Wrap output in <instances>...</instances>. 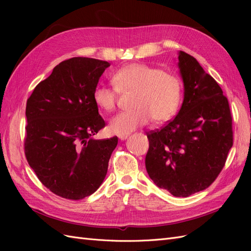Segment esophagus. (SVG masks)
Returning <instances> with one entry per match:
<instances>
[{
  "mask_svg": "<svg viewBox=\"0 0 251 251\" xmlns=\"http://www.w3.org/2000/svg\"><path fill=\"white\" fill-rule=\"evenodd\" d=\"M127 137H128V135H118V138H119L121 141H124V140L127 139Z\"/></svg>",
  "mask_w": 251,
  "mask_h": 251,
  "instance_id": "34e87169",
  "label": "esophagus"
}]
</instances>
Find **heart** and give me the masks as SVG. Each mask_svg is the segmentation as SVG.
<instances>
[{
    "label": "heart",
    "mask_w": 251,
    "mask_h": 251,
    "mask_svg": "<svg viewBox=\"0 0 251 251\" xmlns=\"http://www.w3.org/2000/svg\"><path fill=\"white\" fill-rule=\"evenodd\" d=\"M113 87L98 83L93 90V101L104 112L115 109L119 92H135L133 110L116 114L110 119V131L127 135L150 124H162L177 113L182 98V83L172 73L146 64H131L112 75Z\"/></svg>",
    "instance_id": "1"
}]
</instances>
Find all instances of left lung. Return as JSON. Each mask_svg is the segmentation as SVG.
I'll list each match as a JSON object with an SVG mask.
<instances>
[{
    "label": "left lung",
    "mask_w": 251,
    "mask_h": 251,
    "mask_svg": "<svg viewBox=\"0 0 251 251\" xmlns=\"http://www.w3.org/2000/svg\"><path fill=\"white\" fill-rule=\"evenodd\" d=\"M183 81L181 109L162 128L148 134L150 178L175 197L204 191L216 180L232 147L231 114L218 82L195 57L178 52Z\"/></svg>",
    "instance_id": "left-lung-1"
}]
</instances>
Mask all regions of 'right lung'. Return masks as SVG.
Masks as SVG:
<instances>
[{
	"mask_svg": "<svg viewBox=\"0 0 251 251\" xmlns=\"http://www.w3.org/2000/svg\"><path fill=\"white\" fill-rule=\"evenodd\" d=\"M108 67L89 57L64 60L27 100V161L45 186L66 199L80 200L97 191L118 143L117 137H92L105 126L92 95Z\"/></svg>",
	"mask_w": 251,
	"mask_h": 251,
	"instance_id": "obj_1",
	"label": "right lung"
}]
</instances>
